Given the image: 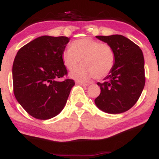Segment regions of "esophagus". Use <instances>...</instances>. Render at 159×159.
I'll return each mask as SVG.
<instances>
[{
	"label": "esophagus",
	"instance_id": "1",
	"mask_svg": "<svg viewBox=\"0 0 159 159\" xmlns=\"http://www.w3.org/2000/svg\"><path fill=\"white\" fill-rule=\"evenodd\" d=\"M76 84H77L81 85V86H83V87H88L89 86V84H87L83 83V82H80V81H78Z\"/></svg>",
	"mask_w": 159,
	"mask_h": 159
}]
</instances>
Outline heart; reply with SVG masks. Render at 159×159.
I'll return each instance as SVG.
<instances>
[{
  "mask_svg": "<svg viewBox=\"0 0 159 159\" xmlns=\"http://www.w3.org/2000/svg\"><path fill=\"white\" fill-rule=\"evenodd\" d=\"M115 58L110 45L90 38L75 40L71 48L62 53V61L69 71L77 68L82 61L84 66L71 73V77L80 81H87L94 76L98 79L106 77L114 68Z\"/></svg>",
  "mask_w": 159,
  "mask_h": 159,
  "instance_id": "1",
  "label": "heart"
}]
</instances>
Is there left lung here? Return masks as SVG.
Listing matches in <instances>:
<instances>
[{"label": "left lung", "mask_w": 159, "mask_h": 159, "mask_svg": "<svg viewBox=\"0 0 159 159\" xmlns=\"http://www.w3.org/2000/svg\"><path fill=\"white\" fill-rule=\"evenodd\" d=\"M115 52V63L102 83L98 82L101 93L95 99L100 110L120 114L134 105L145 85L144 59L141 49L122 35L96 36Z\"/></svg>", "instance_id": "1"}]
</instances>
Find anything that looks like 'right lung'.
Instances as JSON below:
<instances>
[{
  "label": "right lung",
  "mask_w": 159,
  "mask_h": 159,
  "mask_svg": "<svg viewBox=\"0 0 159 159\" xmlns=\"http://www.w3.org/2000/svg\"><path fill=\"white\" fill-rule=\"evenodd\" d=\"M69 38L43 36L19 49L12 65L15 97L30 116L48 120L61 113L66 103L74 80L66 76L62 61Z\"/></svg>",
  "instance_id": "obj_1"
}]
</instances>
